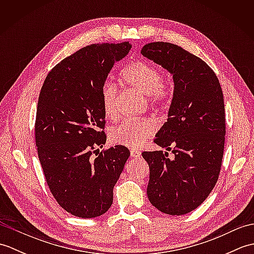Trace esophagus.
Listing matches in <instances>:
<instances>
[{
	"label": "esophagus",
	"mask_w": 254,
	"mask_h": 254,
	"mask_svg": "<svg viewBox=\"0 0 254 254\" xmlns=\"http://www.w3.org/2000/svg\"><path fill=\"white\" fill-rule=\"evenodd\" d=\"M141 152H139V150H137V149H132L131 150V156L132 157H134V158H141Z\"/></svg>",
	"instance_id": "obj_1"
}]
</instances>
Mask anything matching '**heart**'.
<instances>
[{"instance_id": "obj_1", "label": "heart", "mask_w": 254, "mask_h": 254, "mask_svg": "<svg viewBox=\"0 0 254 254\" xmlns=\"http://www.w3.org/2000/svg\"><path fill=\"white\" fill-rule=\"evenodd\" d=\"M121 77L127 86L147 95V100L153 107L163 108L171 98V86L163 79V74L157 67L145 61H135L123 69ZM118 88L113 83H105L101 87L100 99L102 110L108 119H116ZM156 131V123L148 118L123 120L112 127L109 133L111 142L116 145L136 148L142 146Z\"/></svg>"}]
</instances>
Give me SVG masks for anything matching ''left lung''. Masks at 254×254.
I'll return each mask as SVG.
<instances>
[{
	"label": "left lung",
	"instance_id": "1",
	"mask_svg": "<svg viewBox=\"0 0 254 254\" xmlns=\"http://www.w3.org/2000/svg\"><path fill=\"white\" fill-rule=\"evenodd\" d=\"M142 55L174 75V98L167 122L154 142L171 150L144 152L149 166L147 196L160 212L185 215L212 192L222 167L226 120L223 90L202 59L170 42L143 47Z\"/></svg>",
	"mask_w": 254,
	"mask_h": 254
}]
</instances>
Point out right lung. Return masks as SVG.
I'll use <instances>...</instances> for the list:
<instances>
[{
	"mask_svg": "<svg viewBox=\"0 0 254 254\" xmlns=\"http://www.w3.org/2000/svg\"><path fill=\"white\" fill-rule=\"evenodd\" d=\"M131 48L128 41L84 47L57 64L40 90L38 157L53 197L76 217H98L110 208L113 188L130 157L121 145L99 148L107 141L101 87Z\"/></svg>",
	"mask_w": 254,
	"mask_h": 254,
	"instance_id": "obj_1",
	"label": "right lung"
}]
</instances>
